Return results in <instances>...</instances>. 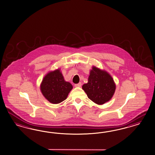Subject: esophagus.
<instances>
[{
	"label": "esophagus",
	"mask_w": 155,
	"mask_h": 155,
	"mask_svg": "<svg viewBox=\"0 0 155 155\" xmlns=\"http://www.w3.org/2000/svg\"><path fill=\"white\" fill-rule=\"evenodd\" d=\"M81 86V83H79L78 84H75V87H80Z\"/></svg>",
	"instance_id": "34e87169"
}]
</instances>
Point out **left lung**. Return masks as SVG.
Wrapping results in <instances>:
<instances>
[{
	"mask_svg": "<svg viewBox=\"0 0 155 155\" xmlns=\"http://www.w3.org/2000/svg\"><path fill=\"white\" fill-rule=\"evenodd\" d=\"M82 88L88 97L98 105L109 101L115 91L114 80L106 71L93 66L90 71L88 82Z\"/></svg>",
	"mask_w": 155,
	"mask_h": 155,
	"instance_id": "left-lung-1",
	"label": "left lung"
}]
</instances>
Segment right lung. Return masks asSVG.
<instances>
[{"instance_id":"obj_1","label":"right lung","mask_w":155,"mask_h":155,"mask_svg":"<svg viewBox=\"0 0 155 155\" xmlns=\"http://www.w3.org/2000/svg\"><path fill=\"white\" fill-rule=\"evenodd\" d=\"M72 85L66 81L59 69L49 72L41 84V91L50 102L57 104L66 99Z\"/></svg>"}]
</instances>
